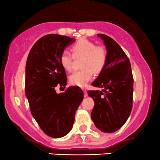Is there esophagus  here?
Listing matches in <instances>:
<instances>
[{
  "label": "esophagus",
  "instance_id": "34e87169",
  "mask_svg": "<svg viewBox=\"0 0 160 160\" xmlns=\"http://www.w3.org/2000/svg\"><path fill=\"white\" fill-rule=\"evenodd\" d=\"M83 92H84V97L88 96V92H87L86 90H83Z\"/></svg>",
  "mask_w": 160,
  "mask_h": 160
}]
</instances>
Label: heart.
<instances>
[{"label": "heart", "mask_w": 160, "mask_h": 160, "mask_svg": "<svg viewBox=\"0 0 160 160\" xmlns=\"http://www.w3.org/2000/svg\"><path fill=\"white\" fill-rule=\"evenodd\" d=\"M72 56L70 52L63 51L59 57L61 67L67 71L72 70L74 58H82L80 67L82 70L73 72L70 76L71 84L79 87H85L93 77V72L100 73L106 65L108 54L105 48L96 46L94 42L80 38L71 46Z\"/></svg>", "instance_id": "b5f03b06"}]
</instances>
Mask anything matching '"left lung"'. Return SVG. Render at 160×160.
I'll list each match as a JSON object with an SVG mask.
<instances>
[{"mask_svg":"<svg viewBox=\"0 0 160 160\" xmlns=\"http://www.w3.org/2000/svg\"><path fill=\"white\" fill-rule=\"evenodd\" d=\"M106 46L108 59L104 70L92 86L102 90H89L94 107L91 112L95 126L111 133L123 126L129 117L133 99V76L125 52L111 37L98 34Z\"/></svg>","mask_w":160,"mask_h":160,"instance_id":"obj_1","label":"left lung"}]
</instances>
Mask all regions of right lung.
Returning <instances> with one entry per match:
<instances>
[{
    "label": "right lung",
    "mask_w": 160,
    "mask_h": 160,
    "mask_svg": "<svg viewBox=\"0 0 160 160\" xmlns=\"http://www.w3.org/2000/svg\"><path fill=\"white\" fill-rule=\"evenodd\" d=\"M75 38L49 34L42 37L31 49L25 67V95L32 116L42 130L52 138L70 132L76 111L83 99L79 87L71 86L57 93L56 86H67L66 71L59 57Z\"/></svg>",
    "instance_id": "add662e5"
}]
</instances>
